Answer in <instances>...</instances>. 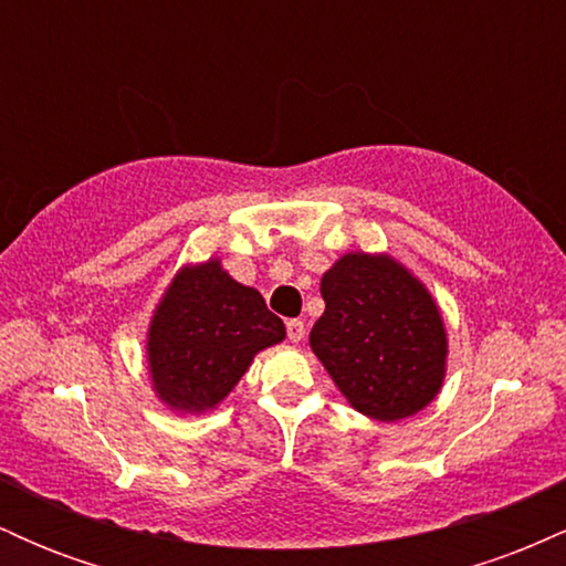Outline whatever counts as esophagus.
Instances as JSON below:
<instances>
[{
	"label": "esophagus",
	"instance_id": "34e87169",
	"mask_svg": "<svg viewBox=\"0 0 566 566\" xmlns=\"http://www.w3.org/2000/svg\"><path fill=\"white\" fill-rule=\"evenodd\" d=\"M305 335V324L301 319H290L287 322V337L292 343H301Z\"/></svg>",
	"mask_w": 566,
	"mask_h": 566
}]
</instances>
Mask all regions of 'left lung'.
<instances>
[{
  "instance_id": "left-lung-1",
  "label": "left lung",
  "mask_w": 566,
  "mask_h": 566,
  "mask_svg": "<svg viewBox=\"0 0 566 566\" xmlns=\"http://www.w3.org/2000/svg\"><path fill=\"white\" fill-rule=\"evenodd\" d=\"M322 297L311 348L354 409L401 420L439 394L444 324L407 269L388 255L350 252L322 276Z\"/></svg>"
}]
</instances>
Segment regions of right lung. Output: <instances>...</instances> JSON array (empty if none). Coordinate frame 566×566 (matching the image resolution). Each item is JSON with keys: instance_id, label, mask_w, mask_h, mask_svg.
I'll return each mask as SVG.
<instances>
[{"instance_id": "add662e5", "label": "right lung", "mask_w": 566, "mask_h": 566, "mask_svg": "<svg viewBox=\"0 0 566 566\" xmlns=\"http://www.w3.org/2000/svg\"><path fill=\"white\" fill-rule=\"evenodd\" d=\"M284 340V324L258 290L210 261L184 269L148 329V367L161 401L186 412L216 407L258 350Z\"/></svg>"}]
</instances>
